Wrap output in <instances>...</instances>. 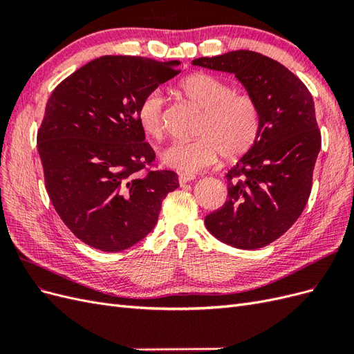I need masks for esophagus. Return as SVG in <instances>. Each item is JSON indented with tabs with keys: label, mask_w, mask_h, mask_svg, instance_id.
Returning a JSON list of instances; mask_svg holds the SVG:
<instances>
[{
	"label": "esophagus",
	"mask_w": 354,
	"mask_h": 354,
	"mask_svg": "<svg viewBox=\"0 0 354 354\" xmlns=\"http://www.w3.org/2000/svg\"><path fill=\"white\" fill-rule=\"evenodd\" d=\"M195 178H196L195 174H186V173H180V174H178V181H180L181 186L189 183V181H194Z\"/></svg>",
	"instance_id": "esophagus-1"
}]
</instances>
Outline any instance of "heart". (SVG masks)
I'll return each mask as SVG.
<instances>
[{
    "mask_svg": "<svg viewBox=\"0 0 354 354\" xmlns=\"http://www.w3.org/2000/svg\"><path fill=\"white\" fill-rule=\"evenodd\" d=\"M185 99L202 111L195 140H180L159 153L165 167L194 174L217 162L223 155L236 159L257 142L260 133V111L255 100L238 94L232 85L211 73L196 72L180 82ZM138 124L153 138L165 131L164 99L158 91L149 93L138 106Z\"/></svg>",
    "mask_w": 354,
    "mask_h": 354,
    "instance_id": "1",
    "label": "heart"
}]
</instances>
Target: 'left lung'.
I'll return each mask as SVG.
<instances>
[{
  "label": "left lung",
  "instance_id": "obj_1",
  "mask_svg": "<svg viewBox=\"0 0 354 354\" xmlns=\"http://www.w3.org/2000/svg\"><path fill=\"white\" fill-rule=\"evenodd\" d=\"M192 63L233 73L259 106L257 142L229 169L227 201L208 214L205 226L234 248H263L301 216L312 192L322 143L313 97L291 71L255 51H229Z\"/></svg>",
  "mask_w": 354,
  "mask_h": 354
}]
</instances>
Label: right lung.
Here are the masks:
<instances>
[{
    "instance_id": "right-lung-1",
    "label": "right lung",
    "mask_w": 354,
    "mask_h": 354,
    "mask_svg": "<svg viewBox=\"0 0 354 354\" xmlns=\"http://www.w3.org/2000/svg\"><path fill=\"white\" fill-rule=\"evenodd\" d=\"M178 60L94 59L51 93L38 130V153L53 207L95 250L124 251L155 227L174 171L142 173L155 160L138 124L149 93L180 73Z\"/></svg>"
}]
</instances>
